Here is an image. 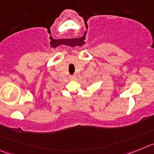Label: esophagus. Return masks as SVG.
Wrapping results in <instances>:
<instances>
[{
    "instance_id": "1",
    "label": "esophagus",
    "mask_w": 154,
    "mask_h": 154,
    "mask_svg": "<svg viewBox=\"0 0 154 154\" xmlns=\"http://www.w3.org/2000/svg\"><path fill=\"white\" fill-rule=\"evenodd\" d=\"M76 78H77V75H72L69 76L70 80H75Z\"/></svg>"
}]
</instances>
